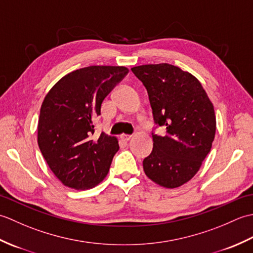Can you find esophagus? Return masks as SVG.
Segmentation results:
<instances>
[{
	"label": "esophagus",
	"mask_w": 253,
	"mask_h": 253,
	"mask_svg": "<svg viewBox=\"0 0 253 253\" xmlns=\"http://www.w3.org/2000/svg\"><path fill=\"white\" fill-rule=\"evenodd\" d=\"M121 138L123 139L124 141H129V140H130V138H131V136H130V135H122V136H121Z\"/></svg>",
	"instance_id": "34e87169"
}]
</instances>
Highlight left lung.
<instances>
[{
  "label": "left lung",
  "instance_id": "left-lung-1",
  "mask_svg": "<svg viewBox=\"0 0 253 253\" xmlns=\"http://www.w3.org/2000/svg\"><path fill=\"white\" fill-rule=\"evenodd\" d=\"M131 72L148 91L154 123L166 130L163 136L152 133L153 150L143 160V170L155 184L173 189L198 173L212 148L213 104L200 82L179 67L148 64Z\"/></svg>",
  "mask_w": 253,
  "mask_h": 253
}]
</instances>
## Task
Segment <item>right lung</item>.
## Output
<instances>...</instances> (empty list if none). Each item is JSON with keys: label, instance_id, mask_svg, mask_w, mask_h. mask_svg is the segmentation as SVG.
<instances>
[{"label": "right lung", "instance_id": "1", "mask_svg": "<svg viewBox=\"0 0 253 253\" xmlns=\"http://www.w3.org/2000/svg\"><path fill=\"white\" fill-rule=\"evenodd\" d=\"M124 66H89L65 75L42 102L38 122L40 151L63 185L93 188L109 173L117 138L93 137L102 102L128 74Z\"/></svg>", "mask_w": 253, "mask_h": 253}]
</instances>
